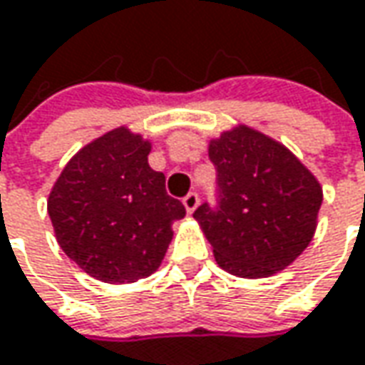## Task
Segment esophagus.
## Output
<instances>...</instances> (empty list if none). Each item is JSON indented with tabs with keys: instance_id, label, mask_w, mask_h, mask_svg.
Masks as SVG:
<instances>
[{
	"instance_id": "esophagus-1",
	"label": "esophagus",
	"mask_w": 365,
	"mask_h": 365,
	"mask_svg": "<svg viewBox=\"0 0 365 365\" xmlns=\"http://www.w3.org/2000/svg\"><path fill=\"white\" fill-rule=\"evenodd\" d=\"M197 204H200V195L195 194V192H190V194L183 197V206L187 210V214H192L195 207H197Z\"/></svg>"
}]
</instances>
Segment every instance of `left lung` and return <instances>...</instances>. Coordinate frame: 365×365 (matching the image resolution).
Here are the masks:
<instances>
[{
  "mask_svg": "<svg viewBox=\"0 0 365 365\" xmlns=\"http://www.w3.org/2000/svg\"><path fill=\"white\" fill-rule=\"evenodd\" d=\"M218 202L194 212L222 269L242 279L287 269L311 242L323 192L281 143L250 127L222 133L207 149Z\"/></svg>",
  "mask_w": 365,
  "mask_h": 365,
  "instance_id": "1",
  "label": "left lung"
}]
</instances>
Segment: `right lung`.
<instances>
[{"instance_id":"add662e5","label":"right lung","mask_w":365,"mask_h":365,"mask_svg":"<svg viewBox=\"0 0 365 365\" xmlns=\"http://www.w3.org/2000/svg\"><path fill=\"white\" fill-rule=\"evenodd\" d=\"M151 143L119 127L82 147L60 173L48 214L60 248L103 283L155 272L185 207L147 163Z\"/></svg>"}]
</instances>
